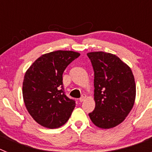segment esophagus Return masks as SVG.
Here are the masks:
<instances>
[{
  "label": "esophagus",
  "instance_id": "1",
  "mask_svg": "<svg viewBox=\"0 0 152 152\" xmlns=\"http://www.w3.org/2000/svg\"><path fill=\"white\" fill-rule=\"evenodd\" d=\"M85 99H86V95L85 94H83L82 96H81V97L80 98V100H79V101H80V102H83L84 100H85Z\"/></svg>",
  "mask_w": 152,
  "mask_h": 152
}]
</instances>
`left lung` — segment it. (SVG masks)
<instances>
[{
	"label": "left lung",
	"instance_id": "left-lung-1",
	"mask_svg": "<svg viewBox=\"0 0 152 152\" xmlns=\"http://www.w3.org/2000/svg\"><path fill=\"white\" fill-rule=\"evenodd\" d=\"M94 71L95 109L91 121L101 129H111L123 123L135 103V78L131 68L116 55L88 52Z\"/></svg>",
	"mask_w": 152,
	"mask_h": 152
}]
</instances>
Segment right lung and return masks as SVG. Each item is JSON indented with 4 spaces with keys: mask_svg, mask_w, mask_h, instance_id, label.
<instances>
[{
    "mask_svg": "<svg viewBox=\"0 0 152 152\" xmlns=\"http://www.w3.org/2000/svg\"><path fill=\"white\" fill-rule=\"evenodd\" d=\"M80 53L58 50L38 58L26 70L23 82V97L35 121L49 129L67 123L75 109V100L64 94L62 75Z\"/></svg>",
    "mask_w": 152,
    "mask_h": 152,
    "instance_id": "1",
    "label": "right lung"
}]
</instances>
